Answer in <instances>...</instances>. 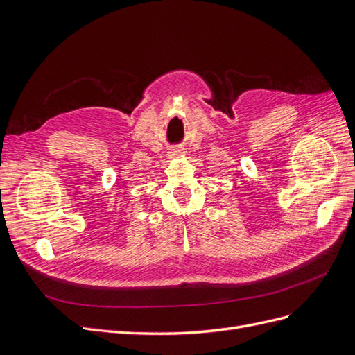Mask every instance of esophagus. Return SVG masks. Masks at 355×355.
Masks as SVG:
<instances>
[{
  "label": "esophagus",
  "mask_w": 355,
  "mask_h": 355,
  "mask_svg": "<svg viewBox=\"0 0 355 355\" xmlns=\"http://www.w3.org/2000/svg\"><path fill=\"white\" fill-rule=\"evenodd\" d=\"M168 155H170L171 158H179V157L184 155V153H182V149H173V151H170Z\"/></svg>",
  "instance_id": "34e87169"
}]
</instances>
